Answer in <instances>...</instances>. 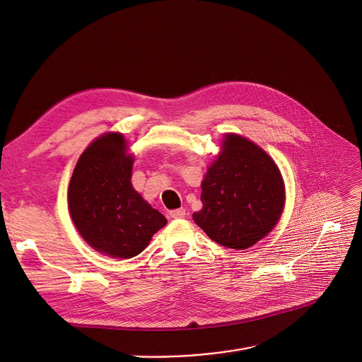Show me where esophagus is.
Here are the masks:
<instances>
[{
    "label": "esophagus",
    "mask_w": 362,
    "mask_h": 362,
    "mask_svg": "<svg viewBox=\"0 0 362 362\" xmlns=\"http://www.w3.org/2000/svg\"><path fill=\"white\" fill-rule=\"evenodd\" d=\"M172 218H175V219H180V218H185V215H186V209L185 208H179V209H173V211H170V214H169Z\"/></svg>",
    "instance_id": "esophagus-1"
}]
</instances>
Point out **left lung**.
<instances>
[{"label": "left lung", "instance_id": "8db88e82", "mask_svg": "<svg viewBox=\"0 0 362 362\" xmlns=\"http://www.w3.org/2000/svg\"><path fill=\"white\" fill-rule=\"evenodd\" d=\"M193 221L219 245L245 250L266 237L284 205V185L272 157L240 136L229 134L204 182Z\"/></svg>", "mask_w": 362, "mask_h": 362}]
</instances>
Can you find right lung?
I'll return each mask as SVG.
<instances>
[{
	"label": "right lung",
	"mask_w": 362,
	"mask_h": 362,
	"mask_svg": "<svg viewBox=\"0 0 362 362\" xmlns=\"http://www.w3.org/2000/svg\"><path fill=\"white\" fill-rule=\"evenodd\" d=\"M125 148L121 134L96 139L81 156L68 190L79 234L96 251L118 258L140 254L168 223L131 185L133 157Z\"/></svg>",
	"instance_id": "add662e5"
}]
</instances>
